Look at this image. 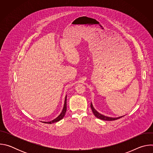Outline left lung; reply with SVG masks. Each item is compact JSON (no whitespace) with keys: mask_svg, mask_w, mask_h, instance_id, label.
<instances>
[{"mask_svg":"<svg viewBox=\"0 0 153 153\" xmlns=\"http://www.w3.org/2000/svg\"><path fill=\"white\" fill-rule=\"evenodd\" d=\"M91 110H92V111H93V114H94V115L97 117V118H99V119H101V120H109V121H111V120H117V119H120V118H121V117H123L124 116H120V117H115V118H114V117H107V116H104V115H102V114H101L100 113H99V112H97L95 109L94 108V107H93V104H92V103H91Z\"/></svg>","mask_w":153,"mask_h":153,"instance_id":"1","label":"left lung"}]
</instances>
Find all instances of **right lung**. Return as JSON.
Returning a JSON list of instances; mask_svg holds the SVG:
<instances>
[{"instance_id": "right-lung-1", "label": "right lung", "mask_w": 153, "mask_h": 153, "mask_svg": "<svg viewBox=\"0 0 153 153\" xmlns=\"http://www.w3.org/2000/svg\"><path fill=\"white\" fill-rule=\"evenodd\" d=\"M66 111H67V96H65L63 108V110H62L61 113L60 114V115H59L58 117H57L56 119H54V120H51V121H50V122H42L45 123H50V124H51V123L57 122L60 120L61 119H62L63 118V117H64L65 115V113H66Z\"/></svg>"}]
</instances>
